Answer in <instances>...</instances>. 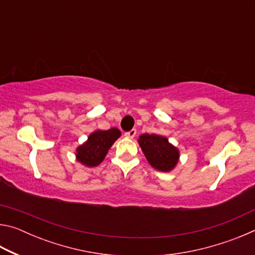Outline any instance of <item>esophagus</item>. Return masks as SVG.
<instances>
[{
    "label": "esophagus",
    "mask_w": 255,
    "mask_h": 255,
    "mask_svg": "<svg viewBox=\"0 0 255 255\" xmlns=\"http://www.w3.org/2000/svg\"><path fill=\"white\" fill-rule=\"evenodd\" d=\"M125 136H126L127 138H130V139H132V138L136 136V130H135V129H131L130 131L125 133Z\"/></svg>",
    "instance_id": "34e87169"
}]
</instances>
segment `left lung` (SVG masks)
<instances>
[{
	"label": "left lung",
	"mask_w": 255,
	"mask_h": 255,
	"mask_svg": "<svg viewBox=\"0 0 255 255\" xmlns=\"http://www.w3.org/2000/svg\"><path fill=\"white\" fill-rule=\"evenodd\" d=\"M138 144L146 159L155 170L171 172L175 169L180 159V150L171 144L165 136L157 133H141Z\"/></svg>",
	"instance_id": "left-lung-1"
}]
</instances>
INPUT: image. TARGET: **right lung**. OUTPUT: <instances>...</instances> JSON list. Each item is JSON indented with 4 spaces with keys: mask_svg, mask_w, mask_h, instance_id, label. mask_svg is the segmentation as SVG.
<instances>
[{
    "mask_svg": "<svg viewBox=\"0 0 255 255\" xmlns=\"http://www.w3.org/2000/svg\"><path fill=\"white\" fill-rule=\"evenodd\" d=\"M122 131L118 128H110L108 130L97 129L91 132L83 144L75 149L76 161L88 167H96L101 164L107 156L108 150L118 138Z\"/></svg>",
    "mask_w": 255,
    "mask_h": 255,
    "instance_id": "right-lung-1",
    "label": "right lung"
}]
</instances>
